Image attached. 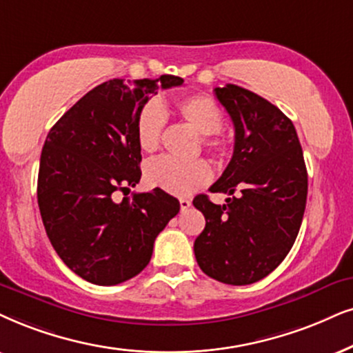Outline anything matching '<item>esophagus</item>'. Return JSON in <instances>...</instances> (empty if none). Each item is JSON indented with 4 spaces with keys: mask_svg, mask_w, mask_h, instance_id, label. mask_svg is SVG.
Masks as SVG:
<instances>
[{
    "mask_svg": "<svg viewBox=\"0 0 353 353\" xmlns=\"http://www.w3.org/2000/svg\"><path fill=\"white\" fill-rule=\"evenodd\" d=\"M179 203H181V210H187L192 205V200L190 199H181Z\"/></svg>",
    "mask_w": 353,
    "mask_h": 353,
    "instance_id": "obj_1",
    "label": "esophagus"
}]
</instances>
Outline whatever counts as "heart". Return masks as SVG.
I'll use <instances>...</instances> for the list:
<instances>
[{"mask_svg": "<svg viewBox=\"0 0 353 353\" xmlns=\"http://www.w3.org/2000/svg\"><path fill=\"white\" fill-rule=\"evenodd\" d=\"M174 112L182 123L199 133L203 148L212 151L218 158L228 154V138L221 133L223 112L212 97L194 94L176 101ZM166 114L161 102L148 101L137 115L135 133L140 148L153 153L161 143ZM212 177L210 166L203 159L190 163L174 161L171 158H156L145 168V181L150 185L163 189L172 195H189L199 187L207 184Z\"/></svg>", "mask_w": 353, "mask_h": 353, "instance_id": "heart-1", "label": "heart"}]
</instances>
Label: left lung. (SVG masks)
Masks as SVG:
<instances>
[{
    "instance_id": "8db88e82",
    "label": "left lung",
    "mask_w": 353,
    "mask_h": 353,
    "mask_svg": "<svg viewBox=\"0 0 353 353\" xmlns=\"http://www.w3.org/2000/svg\"><path fill=\"white\" fill-rule=\"evenodd\" d=\"M215 96L233 120L234 151L210 192L231 197L225 205L194 199L205 216L194 252L212 279L249 285L275 270L295 243L307 172L295 127L279 107L236 84L215 88Z\"/></svg>"
}]
</instances>
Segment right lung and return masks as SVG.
Segmentation results:
<instances>
[{
	"mask_svg": "<svg viewBox=\"0 0 353 353\" xmlns=\"http://www.w3.org/2000/svg\"><path fill=\"white\" fill-rule=\"evenodd\" d=\"M184 79H110L61 115L40 156L37 202L53 249L74 274L117 285L148 265L156 236L179 213L161 189L114 199L140 182L137 115L156 89Z\"/></svg>",
	"mask_w": 353,
	"mask_h": 353,
	"instance_id": "obj_1",
	"label": "right lung"
}]
</instances>
